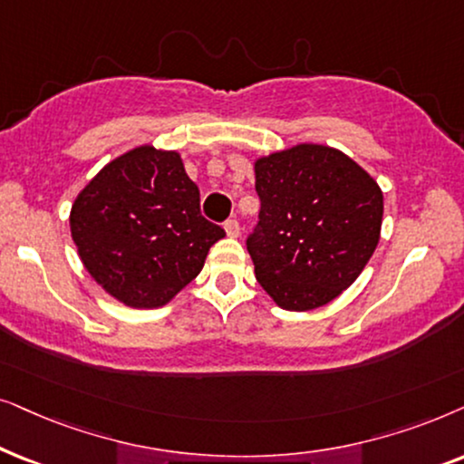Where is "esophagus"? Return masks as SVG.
Segmentation results:
<instances>
[{
    "label": "esophagus",
    "mask_w": 464,
    "mask_h": 464,
    "mask_svg": "<svg viewBox=\"0 0 464 464\" xmlns=\"http://www.w3.org/2000/svg\"><path fill=\"white\" fill-rule=\"evenodd\" d=\"M225 231H227L228 237H237L239 236V222H237V218H228L225 222Z\"/></svg>",
    "instance_id": "1"
}]
</instances>
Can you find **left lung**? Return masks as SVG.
<instances>
[{"mask_svg": "<svg viewBox=\"0 0 464 464\" xmlns=\"http://www.w3.org/2000/svg\"><path fill=\"white\" fill-rule=\"evenodd\" d=\"M261 212L246 239L261 286L284 310L326 305L380 242L384 197L343 152L301 144L255 165Z\"/></svg>", "mask_w": 464, "mask_h": 464, "instance_id": "1", "label": "left lung"}]
</instances>
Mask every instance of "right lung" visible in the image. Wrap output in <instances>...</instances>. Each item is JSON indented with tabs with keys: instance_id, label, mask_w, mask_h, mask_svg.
Instances as JSON below:
<instances>
[{
	"instance_id": "right-lung-1",
	"label": "right lung",
	"mask_w": 464,
	"mask_h": 464,
	"mask_svg": "<svg viewBox=\"0 0 464 464\" xmlns=\"http://www.w3.org/2000/svg\"><path fill=\"white\" fill-rule=\"evenodd\" d=\"M84 267L131 307L165 305L195 280L225 228L203 218L178 152L140 146L108 163L72 206Z\"/></svg>"
}]
</instances>
